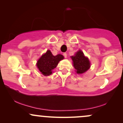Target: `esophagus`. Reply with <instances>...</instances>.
<instances>
[{
    "mask_svg": "<svg viewBox=\"0 0 123 123\" xmlns=\"http://www.w3.org/2000/svg\"><path fill=\"white\" fill-rule=\"evenodd\" d=\"M63 56H64V57L65 58H67V53H63Z\"/></svg>",
    "mask_w": 123,
    "mask_h": 123,
    "instance_id": "obj_1",
    "label": "esophagus"
}]
</instances>
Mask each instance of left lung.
Returning a JSON list of instances; mask_svg holds the SVG:
<instances>
[{"label": "left lung", "mask_w": 123, "mask_h": 123, "mask_svg": "<svg viewBox=\"0 0 123 123\" xmlns=\"http://www.w3.org/2000/svg\"><path fill=\"white\" fill-rule=\"evenodd\" d=\"M73 66L77 74H82L89 69L90 63L87 57L84 56V54L81 50H79L75 56H72Z\"/></svg>", "instance_id": "obj_1"}]
</instances>
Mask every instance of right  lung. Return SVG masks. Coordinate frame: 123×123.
Listing matches in <instances>:
<instances>
[{
  "label": "right lung",
  "mask_w": 123,
  "mask_h": 123,
  "mask_svg": "<svg viewBox=\"0 0 123 123\" xmlns=\"http://www.w3.org/2000/svg\"><path fill=\"white\" fill-rule=\"evenodd\" d=\"M63 59L64 57L63 55H57V56H53L49 50L45 54L41 56L37 62L36 65L42 74L49 76L52 73L53 70L57 66L59 62Z\"/></svg>",
  "instance_id": "obj_1"
}]
</instances>
